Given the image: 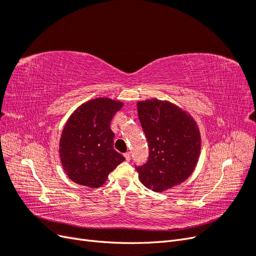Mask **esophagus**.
Here are the masks:
<instances>
[{
  "mask_svg": "<svg viewBox=\"0 0 256 256\" xmlns=\"http://www.w3.org/2000/svg\"><path fill=\"white\" fill-rule=\"evenodd\" d=\"M124 156H125L126 161H130V158H131V156H130V152H126L125 154H124Z\"/></svg>",
  "mask_w": 256,
  "mask_h": 256,
  "instance_id": "1",
  "label": "esophagus"
}]
</instances>
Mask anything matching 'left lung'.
<instances>
[{
	"label": "left lung",
	"instance_id": "left-lung-1",
	"mask_svg": "<svg viewBox=\"0 0 256 256\" xmlns=\"http://www.w3.org/2000/svg\"><path fill=\"white\" fill-rule=\"evenodd\" d=\"M136 106L150 154L146 164L136 170L146 188L162 192L193 172L200 156V131L194 120L171 102L152 99Z\"/></svg>",
	"mask_w": 256,
	"mask_h": 256
}]
</instances>
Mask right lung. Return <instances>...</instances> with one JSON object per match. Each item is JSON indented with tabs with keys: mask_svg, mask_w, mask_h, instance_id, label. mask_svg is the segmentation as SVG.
<instances>
[{
	"mask_svg": "<svg viewBox=\"0 0 256 256\" xmlns=\"http://www.w3.org/2000/svg\"><path fill=\"white\" fill-rule=\"evenodd\" d=\"M122 104L96 98L83 104L68 118L60 141V157L66 174L76 184L98 188L125 160L113 148L110 122Z\"/></svg>",
	"mask_w": 256,
	"mask_h": 256,
	"instance_id": "1",
	"label": "right lung"
}]
</instances>
